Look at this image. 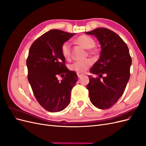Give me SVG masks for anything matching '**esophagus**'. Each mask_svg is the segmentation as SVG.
I'll return each mask as SVG.
<instances>
[{
  "label": "esophagus",
  "instance_id": "esophagus-1",
  "mask_svg": "<svg viewBox=\"0 0 146 146\" xmlns=\"http://www.w3.org/2000/svg\"><path fill=\"white\" fill-rule=\"evenodd\" d=\"M77 76H78V77H80L81 76H83V74H81V73H77Z\"/></svg>",
  "mask_w": 146,
  "mask_h": 146
}]
</instances>
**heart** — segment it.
Segmentation results:
<instances>
[{
  "label": "heart",
  "instance_id": "obj_1",
  "mask_svg": "<svg viewBox=\"0 0 146 146\" xmlns=\"http://www.w3.org/2000/svg\"><path fill=\"white\" fill-rule=\"evenodd\" d=\"M76 42L84 47L87 49H91L95 46V41L91 37L87 36V35H81L78 36ZM70 43L69 41H66L63 43L61 47V53L63 57L66 59L69 58L71 52V48H70ZM92 64V61L90 59H86L84 60L76 61L70 65L69 68L74 71L77 72H83L90 67Z\"/></svg>",
  "mask_w": 146,
  "mask_h": 146
}]
</instances>
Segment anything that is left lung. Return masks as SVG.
<instances>
[{"mask_svg": "<svg viewBox=\"0 0 146 146\" xmlns=\"http://www.w3.org/2000/svg\"><path fill=\"white\" fill-rule=\"evenodd\" d=\"M85 33L95 36L101 47L99 59L90 70L99 77L88 76L90 99L96 107L108 109L122 96L129 80L131 58L129 48L118 35L108 29L98 28Z\"/></svg>", "mask_w": 146, "mask_h": 146, "instance_id": "left-lung-1", "label": "left lung"}]
</instances>
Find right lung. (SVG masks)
<instances>
[{"label": "right lung", "instance_id": "add662e5", "mask_svg": "<svg viewBox=\"0 0 146 146\" xmlns=\"http://www.w3.org/2000/svg\"><path fill=\"white\" fill-rule=\"evenodd\" d=\"M74 35L51 30L30 48L27 60L28 80L38 103L48 111H61L70 104V92L77 82V74L66 68L61 47ZM58 74L62 77L64 75L61 81L57 78Z\"/></svg>", "mask_w": 146, "mask_h": 146}]
</instances>
